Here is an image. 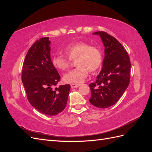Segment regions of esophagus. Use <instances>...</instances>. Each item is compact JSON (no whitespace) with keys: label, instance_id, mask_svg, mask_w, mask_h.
<instances>
[{"label":"esophagus","instance_id":"esophagus-1","mask_svg":"<svg viewBox=\"0 0 152 152\" xmlns=\"http://www.w3.org/2000/svg\"><path fill=\"white\" fill-rule=\"evenodd\" d=\"M70 86H71V88L73 89V88H76V87H79L80 86V84H74V83H73V84H71Z\"/></svg>","mask_w":152,"mask_h":152}]
</instances>
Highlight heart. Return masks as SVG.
<instances>
[{
  "mask_svg": "<svg viewBox=\"0 0 152 152\" xmlns=\"http://www.w3.org/2000/svg\"><path fill=\"white\" fill-rule=\"evenodd\" d=\"M66 56L56 55L52 58L53 66L59 71L69 68L71 61L75 60L77 66L64 75L63 79L68 83H81L88 75L89 71L93 72L100 67L102 63V53L96 45L84 41H75L64 49Z\"/></svg>",
  "mask_w": 152,
  "mask_h": 152,
  "instance_id": "b5f03b06",
  "label": "heart"
}]
</instances>
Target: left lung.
<instances>
[{
	"instance_id": "8db88e82",
	"label": "left lung",
	"mask_w": 152,
	"mask_h": 152,
	"mask_svg": "<svg viewBox=\"0 0 152 152\" xmlns=\"http://www.w3.org/2000/svg\"><path fill=\"white\" fill-rule=\"evenodd\" d=\"M104 46L103 68L96 80L89 84V102L100 108L115 104L130 82L131 62L127 50L118 41L104 31H96Z\"/></svg>"
}]
</instances>
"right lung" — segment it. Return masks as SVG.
Segmentation results:
<instances>
[{
  "instance_id": "1",
  "label": "right lung",
  "mask_w": 152,
  "mask_h": 152,
  "mask_svg": "<svg viewBox=\"0 0 152 152\" xmlns=\"http://www.w3.org/2000/svg\"><path fill=\"white\" fill-rule=\"evenodd\" d=\"M50 44L49 37H43L32 44L23 65L21 80L32 107L40 113L52 116L65 109L70 86L53 88L61 77L52 64Z\"/></svg>"
}]
</instances>
